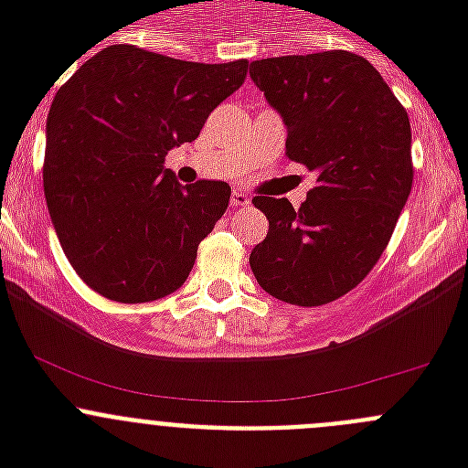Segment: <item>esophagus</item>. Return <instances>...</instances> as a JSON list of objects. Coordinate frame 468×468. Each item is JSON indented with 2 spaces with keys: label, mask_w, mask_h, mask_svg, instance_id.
I'll use <instances>...</instances> for the list:
<instances>
[{
  "label": "esophagus",
  "mask_w": 468,
  "mask_h": 468,
  "mask_svg": "<svg viewBox=\"0 0 468 468\" xmlns=\"http://www.w3.org/2000/svg\"><path fill=\"white\" fill-rule=\"evenodd\" d=\"M229 204H231V208H243V206L250 204V197H248V194H243L241 189H234V192H231Z\"/></svg>",
  "instance_id": "34e87169"
}]
</instances>
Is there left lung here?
<instances>
[{"instance_id":"1","label":"left lung","mask_w":468,"mask_h":468,"mask_svg":"<svg viewBox=\"0 0 468 468\" xmlns=\"http://www.w3.org/2000/svg\"><path fill=\"white\" fill-rule=\"evenodd\" d=\"M250 80L283 117L285 154L316 173L307 201L260 194L270 231L250 270L271 297L321 307L378 264L412 187L410 119L382 74L351 51L264 58Z\"/></svg>"}]
</instances>
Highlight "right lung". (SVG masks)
Masks as SVG:
<instances>
[{
  "instance_id": "1",
  "label": "right lung",
  "mask_w": 468,
  "mask_h": 468,
  "mask_svg": "<svg viewBox=\"0 0 468 468\" xmlns=\"http://www.w3.org/2000/svg\"><path fill=\"white\" fill-rule=\"evenodd\" d=\"M246 72L248 60L187 63L114 44L58 89L47 119L44 194L58 241L95 292L138 304L187 281L231 187L180 185L164 161L198 138Z\"/></svg>"
}]
</instances>
